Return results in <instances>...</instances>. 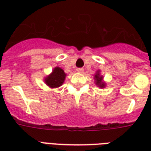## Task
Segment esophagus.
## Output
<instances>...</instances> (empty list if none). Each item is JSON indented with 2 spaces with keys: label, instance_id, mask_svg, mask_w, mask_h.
Returning <instances> with one entry per match:
<instances>
[{
  "label": "esophagus",
  "instance_id": "1",
  "mask_svg": "<svg viewBox=\"0 0 151 151\" xmlns=\"http://www.w3.org/2000/svg\"><path fill=\"white\" fill-rule=\"evenodd\" d=\"M77 72H78V73H82L83 72H84V69H83V68H78V69H77Z\"/></svg>",
  "mask_w": 151,
  "mask_h": 151
}]
</instances>
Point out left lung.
Instances as JSON below:
<instances>
[{"mask_svg":"<svg viewBox=\"0 0 151 151\" xmlns=\"http://www.w3.org/2000/svg\"><path fill=\"white\" fill-rule=\"evenodd\" d=\"M94 80H95V84L96 85V86H98L100 88H103L106 87L105 81H103V76L101 75V71L100 70L96 71V73H95L94 75Z\"/></svg>","mask_w":151,"mask_h":151,"instance_id":"obj_1","label":"left lung"}]
</instances>
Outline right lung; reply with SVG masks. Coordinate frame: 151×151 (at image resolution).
Returning a JSON list of instances; mask_svg holds the SVG:
<instances>
[{
	"label": "right lung",
	"instance_id": "1",
	"mask_svg": "<svg viewBox=\"0 0 151 151\" xmlns=\"http://www.w3.org/2000/svg\"><path fill=\"white\" fill-rule=\"evenodd\" d=\"M66 73L62 68L56 66L53 69L52 73L46 76L44 81L47 86L51 88H56L60 87L64 83V81L66 79Z\"/></svg>",
	"mask_w": 151,
	"mask_h": 151
}]
</instances>
